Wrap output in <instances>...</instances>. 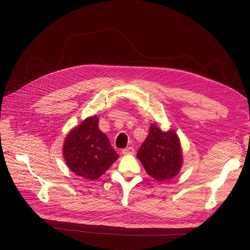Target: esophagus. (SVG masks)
Returning <instances> with one entry per match:
<instances>
[{
	"label": "esophagus",
	"instance_id": "34e87169",
	"mask_svg": "<svg viewBox=\"0 0 250 250\" xmlns=\"http://www.w3.org/2000/svg\"><path fill=\"white\" fill-rule=\"evenodd\" d=\"M123 153L125 155H127V154H135V149L133 147H128V148H125L123 150Z\"/></svg>",
	"mask_w": 250,
	"mask_h": 250
}]
</instances>
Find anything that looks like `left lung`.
Wrapping results in <instances>:
<instances>
[{"mask_svg":"<svg viewBox=\"0 0 250 250\" xmlns=\"http://www.w3.org/2000/svg\"><path fill=\"white\" fill-rule=\"evenodd\" d=\"M145 170L158 181L174 177L179 172L182 159L179 140L173 130L162 132L151 125L150 133L137 153Z\"/></svg>","mask_w":250,"mask_h":250,"instance_id":"obj_1","label":"left lung"}]
</instances>
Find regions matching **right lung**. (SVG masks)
I'll return each mask as SVG.
<instances>
[{"instance_id":"obj_1","label":"right lung","mask_w":250,"mask_h":250,"mask_svg":"<svg viewBox=\"0 0 250 250\" xmlns=\"http://www.w3.org/2000/svg\"><path fill=\"white\" fill-rule=\"evenodd\" d=\"M62 153L72 171L90 180L100 177L118 158L108 138L99 129L95 116L86 118L71 130Z\"/></svg>"}]
</instances>
